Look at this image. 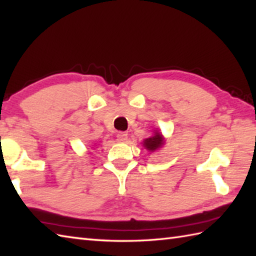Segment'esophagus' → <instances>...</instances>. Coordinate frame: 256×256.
<instances>
[{
	"instance_id": "obj_1",
	"label": "esophagus",
	"mask_w": 256,
	"mask_h": 256,
	"mask_svg": "<svg viewBox=\"0 0 256 256\" xmlns=\"http://www.w3.org/2000/svg\"><path fill=\"white\" fill-rule=\"evenodd\" d=\"M116 138H118V142L124 143L125 140H128V133L126 132H118L116 135Z\"/></svg>"
}]
</instances>
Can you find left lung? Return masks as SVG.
I'll return each instance as SVG.
<instances>
[{
	"label": "left lung",
	"instance_id": "1",
	"mask_svg": "<svg viewBox=\"0 0 256 256\" xmlns=\"http://www.w3.org/2000/svg\"><path fill=\"white\" fill-rule=\"evenodd\" d=\"M143 148L150 152H156L160 150L165 144V138L158 130H154L152 136L145 138L143 142Z\"/></svg>",
	"mask_w": 256,
	"mask_h": 256
}]
</instances>
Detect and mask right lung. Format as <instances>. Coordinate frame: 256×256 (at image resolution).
Masks as SVG:
<instances>
[{"label": "right lung", "instance_id": "1", "mask_svg": "<svg viewBox=\"0 0 256 256\" xmlns=\"http://www.w3.org/2000/svg\"><path fill=\"white\" fill-rule=\"evenodd\" d=\"M96 145H98V143H94V146H96Z\"/></svg>", "mask_w": 256, "mask_h": 256}]
</instances>
